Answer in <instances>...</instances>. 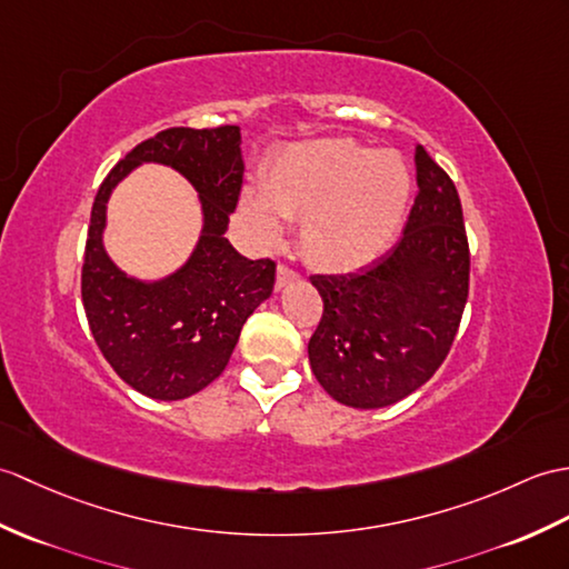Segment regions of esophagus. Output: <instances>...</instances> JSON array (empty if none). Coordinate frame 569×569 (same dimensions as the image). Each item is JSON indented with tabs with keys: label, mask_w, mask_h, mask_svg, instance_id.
Listing matches in <instances>:
<instances>
[{
	"label": "esophagus",
	"mask_w": 569,
	"mask_h": 569,
	"mask_svg": "<svg viewBox=\"0 0 569 569\" xmlns=\"http://www.w3.org/2000/svg\"><path fill=\"white\" fill-rule=\"evenodd\" d=\"M296 279H298V271L286 267V263H279V267H276V286H279V288H283L286 283L296 281Z\"/></svg>",
	"instance_id": "obj_1"
}]
</instances>
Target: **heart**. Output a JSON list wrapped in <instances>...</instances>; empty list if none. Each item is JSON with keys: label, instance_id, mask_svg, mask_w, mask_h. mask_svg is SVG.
Listing matches in <instances>:
<instances>
[{"label": "heart", "instance_id": "obj_1", "mask_svg": "<svg viewBox=\"0 0 569 569\" xmlns=\"http://www.w3.org/2000/svg\"><path fill=\"white\" fill-rule=\"evenodd\" d=\"M407 198L409 174L398 154L322 140L279 157L261 193L242 198V213L263 244L281 237L279 216L300 220L302 257L322 271H351L386 252Z\"/></svg>", "mask_w": 569, "mask_h": 569}]
</instances>
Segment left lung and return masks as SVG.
<instances>
[{"instance_id": "8db88e82", "label": "left lung", "mask_w": 569, "mask_h": 569, "mask_svg": "<svg viewBox=\"0 0 569 569\" xmlns=\"http://www.w3.org/2000/svg\"><path fill=\"white\" fill-rule=\"evenodd\" d=\"M417 196L390 252L351 273L312 276L322 296L308 356L341 405L376 409L439 371L470 290V247L451 177L417 144Z\"/></svg>"}]
</instances>
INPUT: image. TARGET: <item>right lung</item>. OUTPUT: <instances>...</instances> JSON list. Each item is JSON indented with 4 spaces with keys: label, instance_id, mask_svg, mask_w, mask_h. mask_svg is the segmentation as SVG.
Returning a JSON list of instances; mask_svg holds the SVG:
<instances>
[{
    "label": "right lung",
    "instance_id": "add662e5",
    "mask_svg": "<svg viewBox=\"0 0 569 569\" xmlns=\"http://www.w3.org/2000/svg\"><path fill=\"white\" fill-rule=\"evenodd\" d=\"M140 161L181 170L202 196L204 234L188 267L157 284L128 280L104 257L100 232L110 189ZM240 128H167L136 144L97 191L82 263V302L97 347L130 388L183 400L228 366L242 325L276 281L271 259L230 244V213L242 191Z\"/></svg>",
    "mask_w": 569,
    "mask_h": 569
}]
</instances>
